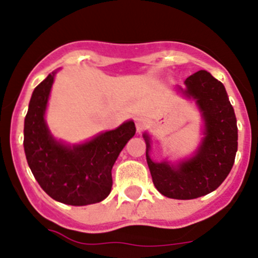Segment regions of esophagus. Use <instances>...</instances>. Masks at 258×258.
Masks as SVG:
<instances>
[{
  "instance_id": "obj_1",
  "label": "esophagus",
  "mask_w": 258,
  "mask_h": 258,
  "mask_svg": "<svg viewBox=\"0 0 258 258\" xmlns=\"http://www.w3.org/2000/svg\"><path fill=\"white\" fill-rule=\"evenodd\" d=\"M134 120H135V126H137L138 132H142V130L147 126V119H145L144 116L137 115L134 118Z\"/></svg>"
}]
</instances>
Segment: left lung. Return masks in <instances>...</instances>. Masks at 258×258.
<instances>
[{"label": "left lung", "mask_w": 258, "mask_h": 258, "mask_svg": "<svg viewBox=\"0 0 258 258\" xmlns=\"http://www.w3.org/2000/svg\"><path fill=\"white\" fill-rule=\"evenodd\" d=\"M183 95L196 101L203 120V139L192 157L177 164L154 162L147 144V163L155 188L173 200H195L217 189L233 167L237 152V120L223 84L206 70H200L184 81Z\"/></svg>", "instance_id": "left-lung-1"}]
</instances>
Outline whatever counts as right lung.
<instances>
[{"instance_id": "obj_1", "label": "right lung", "mask_w": 258, "mask_h": 258, "mask_svg": "<svg viewBox=\"0 0 258 258\" xmlns=\"http://www.w3.org/2000/svg\"><path fill=\"white\" fill-rule=\"evenodd\" d=\"M56 71L35 88L24 128L27 163L40 187L63 205L88 206L101 202L113 185L111 169L135 124L128 120L81 144H66L53 138L45 120Z\"/></svg>"}]
</instances>
